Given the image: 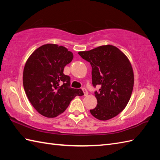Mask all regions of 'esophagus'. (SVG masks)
<instances>
[{"instance_id": "1", "label": "esophagus", "mask_w": 160, "mask_h": 160, "mask_svg": "<svg viewBox=\"0 0 160 160\" xmlns=\"http://www.w3.org/2000/svg\"><path fill=\"white\" fill-rule=\"evenodd\" d=\"M82 91H83V93H84V96H87V95H88V91L85 89V88H82Z\"/></svg>"}]
</instances>
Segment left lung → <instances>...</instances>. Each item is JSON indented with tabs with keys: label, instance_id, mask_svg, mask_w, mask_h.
<instances>
[{
	"label": "left lung",
	"instance_id": "obj_1",
	"mask_svg": "<svg viewBox=\"0 0 160 160\" xmlns=\"http://www.w3.org/2000/svg\"><path fill=\"white\" fill-rule=\"evenodd\" d=\"M78 54L92 67V84L100 86L95 92L98 104L90 110L100 120H108L124 109L133 89L134 74L125 54L116 47L107 45Z\"/></svg>",
	"mask_w": 160,
	"mask_h": 160
}]
</instances>
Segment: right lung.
Listing matches in <instances>:
<instances>
[{
    "label": "right lung",
    "instance_id": "add662e5",
    "mask_svg": "<svg viewBox=\"0 0 160 160\" xmlns=\"http://www.w3.org/2000/svg\"><path fill=\"white\" fill-rule=\"evenodd\" d=\"M73 58L63 46L46 44L38 47L27 60L23 70V87L32 106L40 114L55 118L66 110L73 98L84 95L70 87V77L64 68Z\"/></svg>",
    "mask_w": 160,
    "mask_h": 160
}]
</instances>
